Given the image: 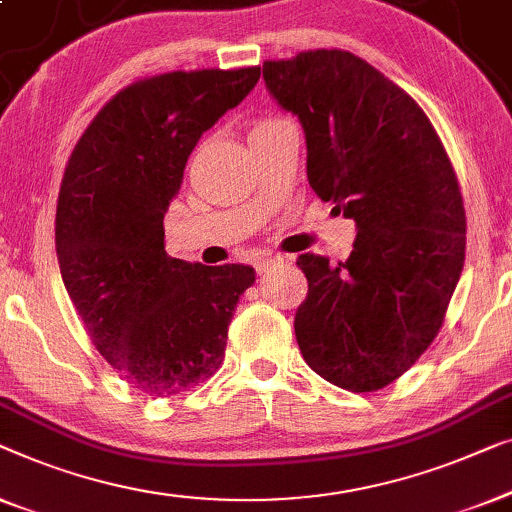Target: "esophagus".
<instances>
[{"label": "esophagus", "mask_w": 512, "mask_h": 512, "mask_svg": "<svg viewBox=\"0 0 512 512\" xmlns=\"http://www.w3.org/2000/svg\"><path fill=\"white\" fill-rule=\"evenodd\" d=\"M280 262H285V257H280V255H276V257H262V259H257V262H255V269H257L259 276H264V273H269L273 266L280 264Z\"/></svg>", "instance_id": "obj_1"}]
</instances>
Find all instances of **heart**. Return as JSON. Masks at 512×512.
I'll return each mask as SVG.
<instances>
[{"label":"heart","mask_w":512,"mask_h":512,"mask_svg":"<svg viewBox=\"0 0 512 512\" xmlns=\"http://www.w3.org/2000/svg\"><path fill=\"white\" fill-rule=\"evenodd\" d=\"M280 120H285V118H278V115H264V118H257V120L253 122V127H250V134L262 132V129L276 125V122H280Z\"/></svg>","instance_id":"1"}]
</instances>
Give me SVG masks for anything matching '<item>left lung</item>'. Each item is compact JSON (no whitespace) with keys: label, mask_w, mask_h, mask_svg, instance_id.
Returning a JSON list of instances; mask_svg holds the SVG:
<instances>
[{"label":"left lung","mask_w":512,"mask_h":512,"mask_svg":"<svg viewBox=\"0 0 512 512\" xmlns=\"http://www.w3.org/2000/svg\"><path fill=\"white\" fill-rule=\"evenodd\" d=\"M266 88L306 134L308 183L352 218L345 262L301 255V355L331 385L376 392L443 327L466 253V211L441 136L406 90L338 48L264 62Z\"/></svg>","instance_id":"obj_1"}]
</instances>
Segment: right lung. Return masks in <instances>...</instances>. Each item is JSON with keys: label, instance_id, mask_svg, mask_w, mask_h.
I'll list each match as a JSON object with an SVG mask.
<instances>
[{"label": "right lung", "instance_id": "obj_1", "mask_svg": "<svg viewBox=\"0 0 512 512\" xmlns=\"http://www.w3.org/2000/svg\"><path fill=\"white\" fill-rule=\"evenodd\" d=\"M259 67L169 71L129 83L102 106L64 169L55 250L90 341L150 397L204 383L255 283L243 264L169 257L164 213L201 134L255 88Z\"/></svg>", "mask_w": 512, "mask_h": 512}]
</instances>
